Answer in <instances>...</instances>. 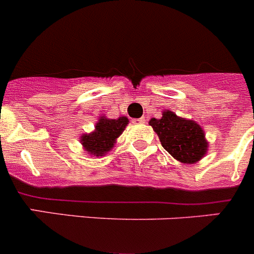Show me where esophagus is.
I'll return each instance as SVG.
<instances>
[{"mask_svg": "<svg viewBox=\"0 0 254 254\" xmlns=\"http://www.w3.org/2000/svg\"><path fill=\"white\" fill-rule=\"evenodd\" d=\"M145 122H146V119L143 116V118H139V119H135V120H134V124H144V123H145Z\"/></svg>", "mask_w": 254, "mask_h": 254, "instance_id": "esophagus-1", "label": "esophagus"}]
</instances>
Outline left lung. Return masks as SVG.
I'll return each mask as SVG.
<instances>
[{
    "mask_svg": "<svg viewBox=\"0 0 254 254\" xmlns=\"http://www.w3.org/2000/svg\"><path fill=\"white\" fill-rule=\"evenodd\" d=\"M158 134L163 148L184 164H193L204 156L208 149L204 132L193 120H186L169 110L163 111L162 119L149 122Z\"/></svg>",
    "mask_w": 254,
    "mask_h": 254,
    "instance_id": "left-lung-1",
    "label": "left lung"
}]
</instances>
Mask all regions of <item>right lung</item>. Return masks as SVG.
Segmentation results:
<instances>
[{
    "label": "right lung",
    "instance_id": "right-lung-1",
    "mask_svg": "<svg viewBox=\"0 0 254 254\" xmlns=\"http://www.w3.org/2000/svg\"><path fill=\"white\" fill-rule=\"evenodd\" d=\"M127 116L119 119H106L101 118L91 134H84L81 136V144L85 150L92 155H103L114 146L116 138L119 136L127 125Z\"/></svg>",
    "mask_w": 254,
    "mask_h": 254
}]
</instances>
